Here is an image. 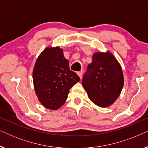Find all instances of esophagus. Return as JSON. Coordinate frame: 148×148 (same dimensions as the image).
<instances>
[{
  "mask_svg": "<svg viewBox=\"0 0 148 148\" xmlns=\"http://www.w3.org/2000/svg\"><path fill=\"white\" fill-rule=\"evenodd\" d=\"M77 75L79 77L80 79L82 78V75H83V71H81L77 72Z\"/></svg>",
  "mask_w": 148,
  "mask_h": 148,
  "instance_id": "1",
  "label": "esophagus"
}]
</instances>
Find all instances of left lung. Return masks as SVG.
Masks as SVG:
<instances>
[{
    "label": "left lung",
    "instance_id": "8db88e82",
    "mask_svg": "<svg viewBox=\"0 0 148 148\" xmlns=\"http://www.w3.org/2000/svg\"><path fill=\"white\" fill-rule=\"evenodd\" d=\"M123 85V71L116 58L110 52L94 53L82 79L91 101L102 108L110 106L119 96Z\"/></svg>",
    "mask_w": 148,
    "mask_h": 148
}]
</instances>
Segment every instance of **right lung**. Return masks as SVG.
I'll return each mask as SVG.
<instances>
[{
	"label": "right lung",
	"mask_w": 148,
	"mask_h": 148,
	"mask_svg": "<svg viewBox=\"0 0 148 148\" xmlns=\"http://www.w3.org/2000/svg\"><path fill=\"white\" fill-rule=\"evenodd\" d=\"M80 78L69 69L62 49L48 47L36 60L33 82L40 102L46 108L57 110L64 104L69 90Z\"/></svg>",
	"instance_id": "right-lung-1"
}]
</instances>
